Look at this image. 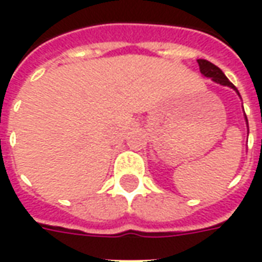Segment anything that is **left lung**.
Instances as JSON below:
<instances>
[{"instance_id": "left-lung-1", "label": "left lung", "mask_w": 262, "mask_h": 262, "mask_svg": "<svg viewBox=\"0 0 262 262\" xmlns=\"http://www.w3.org/2000/svg\"><path fill=\"white\" fill-rule=\"evenodd\" d=\"M198 64H199L201 73H202L205 77L212 78V80L216 81V82H219V84H222V85L231 86L233 90H236L237 91L236 86L233 85L230 81L227 80V77L223 74V71H222L217 66H214L213 63H210V61H208V60H203V59L198 60Z\"/></svg>"}]
</instances>
